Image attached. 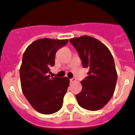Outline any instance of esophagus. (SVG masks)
Segmentation results:
<instances>
[{"label": "esophagus", "mask_w": 135, "mask_h": 135, "mask_svg": "<svg viewBox=\"0 0 135 135\" xmlns=\"http://www.w3.org/2000/svg\"><path fill=\"white\" fill-rule=\"evenodd\" d=\"M70 82H75V81H76V80L74 79V78H71V79H70Z\"/></svg>", "instance_id": "1"}]
</instances>
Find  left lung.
<instances>
[{
    "label": "left lung",
    "mask_w": 135,
    "mask_h": 135,
    "mask_svg": "<svg viewBox=\"0 0 135 135\" xmlns=\"http://www.w3.org/2000/svg\"><path fill=\"white\" fill-rule=\"evenodd\" d=\"M78 51L83 68L89 70L81 81L82 91L76 95L80 107L90 111L103 108L114 95L117 71L112 53L101 41L89 36L70 40Z\"/></svg>",
    "instance_id": "left-lung-1"
}]
</instances>
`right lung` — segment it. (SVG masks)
<instances>
[{"mask_svg":"<svg viewBox=\"0 0 135 135\" xmlns=\"http://www.w3.org/2000/svg\"><path fill=\"white\" fill-rule=\"evenodd\" d=\"M68 40L48 38L35 40L27 46L20 67L21 90L32 108L43 114H52L61 108L70 84L67 77H51L57 50Z\"/></svg>","mask_w":135,"mask_h":135,"instance_id":"right-lung-1","label":"right lung"}]
</instances>
